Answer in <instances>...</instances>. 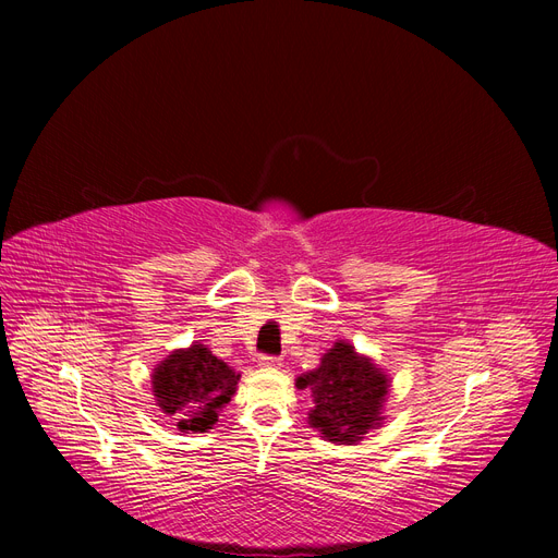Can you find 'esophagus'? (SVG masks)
I'll return each mask as SVG.
<instances>
[{
  "label": "esophagus",
  "mask_w": 558,
  "mask_h": 558,
  "mask_svg": "<svg viewBox=\"0 0 558 558\" xmlns=\"http://www.w3.org/2000/svg\"><path fill=\"white\" fill-rule=\"evenodd\" d=\"M258 365L267 367V369H275V367H281V359H277V356H260Z\"/></svg>",
  "instance_id": "34e87169"
}]
</instances>
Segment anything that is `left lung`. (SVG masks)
Here are the masks:
<instances>
[{
    "mask_svg": "<svg viewBox=\"0 0 558 558\" xmlns=\"http://www.w3.org/2000/svg\"><path fill=\"white\" fill-rule=\"evenodd\" d=\"M295 386L310 391L314 408L310 426L337 445H356L367 430L379 428L391 379L353 344L335 342L320 365L300 375Z\"/></svg>",
    "mask_w": 558,
    "mask_h": 558,
    "instance_id": "left-lung-1",
    "label": "left lung"
}]
</instances>
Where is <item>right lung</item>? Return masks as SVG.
I'll return each instance as SVG.
<instances>
[{"instance_id":"obj_1","label":"right lung","mask_w":558,"mask_h":558,"mask_svg":"<svg viewBox=\"0 0 558 558\" xmlns=\"http://www.w3.org/2000/svg\"><path fill=\"white\" fill-rule=\"evenodd\" d=\"M240 375L205 344L177 349L150 375L158 408L177 418L179 430L207 433L230 398Z\"/></svg>"}]
</instances>
